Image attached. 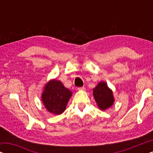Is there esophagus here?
Listing matches in <instances>:
<instances>
[{
	"label": "esophagus",
	"mask_w": 153,
	"mask_h": 153,
	"mask_svg": "<svg viewBox=\"0 0 153 153\" xmlns=\"http://www.w3.org/2000/svg\"><path fill=\"white\" fill-rule=\"evenodd\" d=\"M78 90L79 91H85V87H79V88H78Z\"/></svg>",
	"instance_id": "obj_1"
}]
</instances>
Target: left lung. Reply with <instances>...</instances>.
Listing matches in <instances>:
<instances>
[{
	"instance_id": "left-lung-1",
	"label": "left lung",
	"mask_w": 153,
	"mask_h": 153,
	"mask_svg": "<svg viewBox=\"0 0 153 153\" xmlns=\"http://www.w3.org/2000/svg\"><path fill=\"white\" fill-rule=\"evenodd\" d=\"M93 96L98 107L102 111H105L114 104L113 92L104 81L100 82L93 89Z\"/></svg>"
}]
</instances>
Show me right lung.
<instances>
[{
	"label": "right lung",
	"mask_w": 153,
	"mask_h": 153,
	"mask_svg": "<svg viewBox=\"0 0 153 153\" xmlns=\"http://www.w3.org/2000/svg\"><path fill=\"white\" fill-rule=\"evenodd\" d=\"M72 95L60 81L52 79L45 85L42 101L48 111L60 115L65 111L68 102Z\"/></svg>",
	"instance_id": "right-lung-1"
}]
</instances>
